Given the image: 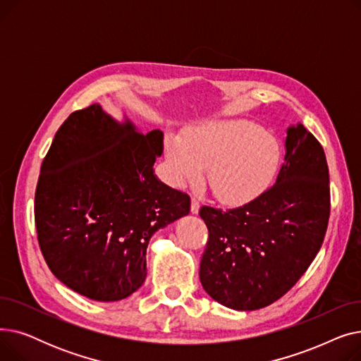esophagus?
<instances>
[{"instance_id":"34e87169","label":"esophagus","mask_w":361,"mask_h":361,"mask_svg":"<svg viewBox=\"0 0 361 361\" xmlns=\"http://www.w3.org/2000/svg\"><path fill=\"white\" fill-rule=\"evenodd\" d=\"M199 209H200V203H199V200L196 199V197H192V206H190V211H192V214H199Z\"/></svg>"}]
</instances>
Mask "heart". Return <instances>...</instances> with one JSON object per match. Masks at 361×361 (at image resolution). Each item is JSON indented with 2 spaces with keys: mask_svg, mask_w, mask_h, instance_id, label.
<instances>
[{
  "mask_svg": "<svg viewBox=\"0 0 361 361\" xmlns=\"http://www.w3.org/2000/svg\"><path fill=\"white\" fill-rule=\"evenodd\" d=\"M168 181L183 187L206 178L214 196L244 204L264 193L282 161V145L272 133L249 120L207 121L165 139Z\"/></svg>",
  "mask_w": 361,
  "mask_h": 361,
  "instance_id": "1",
  "label": "heart"
}]
</instances>
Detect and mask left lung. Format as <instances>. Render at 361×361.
I'll return each instance as SVG.
<instances>
[{
    "mask_svg": "<svg viewBox=\"0 0 361 361\" xmlns=\"http://www.w3.org/2000/svg\"><path fill=\"white\" fill-rule=\"evenodd\" d=\"M331 212L324 147L302 124L287 130L275 184L235 209L202 206L209 240L200 262L203 290L234 310H257L288 293L324 243Z\"/></svg>",
    "mask_w": 361,
    "mask_h": 361,
    "instance_id": "left-lung-1",
    "label": "left lung"
}]
</instances>
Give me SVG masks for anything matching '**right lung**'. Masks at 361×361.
Here are the masks:
<instances>
[{"instance_id":"right-lung-1","label":"right lung","mask_w":361,"mask_h":361,"mask_svg":"<svg viewBox=\"0 0 361 361\" xmlns=\"http://www.w3.org/2000/svg\"><path fill=\"white\" fill-rule=\"evenodd\" d=\"M164 133L114 120L99 104L55 133L35 193L37 241L51 272L90 300L118 301L146 279L159 228L190 212V197L155 176Z\"/></svg>"}]
</instances>
